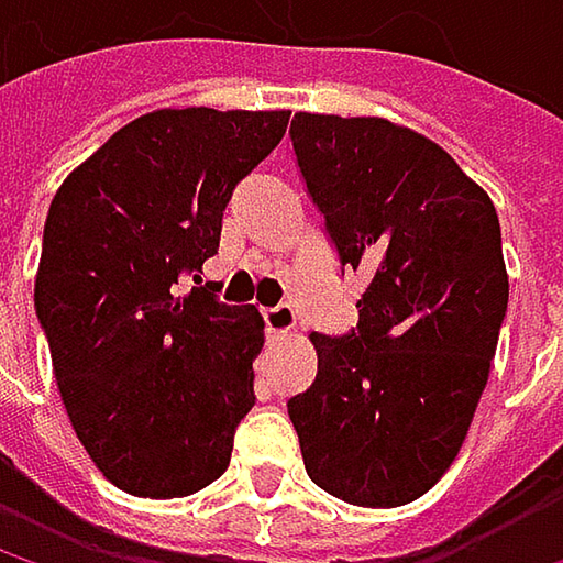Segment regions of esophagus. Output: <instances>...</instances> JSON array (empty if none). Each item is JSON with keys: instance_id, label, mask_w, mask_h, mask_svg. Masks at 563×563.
<instances>
[{"instance_id": "34e87169", "label": "esophagus", "mask_w": 563, "mask_h": 563, "mask_svg": "<svg viewBox=\"0 0 563 563\" xmlns=\"http://www.w3.org/2000/svg\"><path fill=\"white\" fill-rule=\"evenodd\" d=\"M264 322H267V332H271L274 339L289 335V332L296 329V309H292L289 302H280V306H274V309H264Z\"/></svg>"}]
</instances>
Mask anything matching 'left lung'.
<instances>
[{"instance_id":"left-lung-1","label":"left lung","mask_w":563,"mask_h":563,"mask_svg":"<svg viewBox=\"0 0 563 563\" xmlns=\"http://www.w3.org/2000/svg\"><path fill=\"white\" fill-rule=\"evenodd\" d=\"M296 163L339 251L368 274L358 329L312 332L286 400L309 479L365 508L420 499L456 460L508 306L493 198L433 140L382 117L296 113Z\"/></svg>"}]
</instances>
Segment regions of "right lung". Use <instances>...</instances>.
I'll return each mask as SVG.
<instances>
[{"label":"right lung","mask_w":563,"mask_h":563,"mask_svg":"<svg viewBox=\"0 0 563 563\" xmlns=\"http://www.w3.org/2000/svg\"><path fill=\"white\" fill-rule=\"evenodd\" d=\"M286 123L289 110H153L52 198L35 312L80 446L130 496L211 486L257 400L264 316L178 283L218 254L234 185Z\"/></svg>","instance_id":"obj_1"}]
</instances>
